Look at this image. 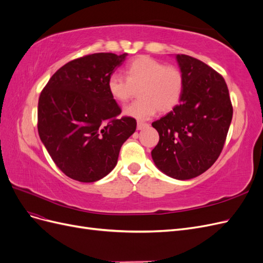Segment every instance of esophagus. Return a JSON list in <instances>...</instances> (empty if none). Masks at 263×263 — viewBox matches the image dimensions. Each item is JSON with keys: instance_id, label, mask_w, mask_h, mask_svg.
<instances>
[{"instance_id": "1", "label": "esophagus", "mask_w": 263, "mask_h": 263, "mask_svg": "<svg viewBox=\"0 0 263 263\" xmlns=\"http://www.w3.org/2000/svg\"><path fill=\"white\" fill-rule=\"evenodd\" d=\"M148 126V124L147 123H142V122H137V129L138 130H141V129H144L145 127H147Z\"/></svg>"}]
</instances>
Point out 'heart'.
<instances>
[{"label":"heart","mask_w":263,"mask_h":263,"mask_svg":"<svg viewBox=\"0 0 263 263\" xmlns=\"http://www.w3.org/2000/svg\"><path fill=\"white\" fill-rule=\"evenodd\" d=\"M125 76L112 73L107 79V91L117 102H126L138 89L136 102L127 105L126 115L137 119H148L157 110L169 112L176 107L184 90L182 71L173 66H165L147 55L130 61L125 68Z\"/></svg>","instance_id":"1"}]
</instances>
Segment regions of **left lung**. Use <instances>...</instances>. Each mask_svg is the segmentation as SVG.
<instances>
[{
	"instance_id": "obj_1",
	"label": "left lung",
	"mask_w": 263,
	"mask_h": 263,
	"mask_svg": "<svg viewBox=\"0 0 263 263\" xmlns=\"http://www.w3.org/2000/svg\"><path fill=\"white\" fill-rule=\"evenodd\" d=\"M184 78L180 104L153 123L159 133L153 160L166 176L189 180L217 160L233 118L227 84L217 71L187 54H177Z\"/></svg>"
}]
</instances>
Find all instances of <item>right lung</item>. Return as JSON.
Returning a JSON list of instances; mask_svg holds the SVG:
<instances>
[{"instance_id":"add662e5","label":"right lung","mask_w":263,"mask_h":263,"mask_svg":"<svg viewBox=\"0 0 263 263\" xmlns=\"http://www.w3.org/2000/svg\"><path fill=\"white\" fill-rule=\"evenodd\" d=\"M127 53L99 52L62 66L38 101V134L55 165L79 182H95L112 171L124 142L136 130L130 116L107 91V79Z\"/></svg>"}]
</instances>
